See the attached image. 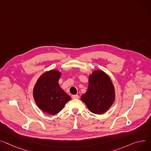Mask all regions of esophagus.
Instances as JSON below:
<instances>
[{
	"label": "esophagus",
	"mask_w": 151,
	"mask_h": 151,
	"mask_svg": "<svg viewBox=\"0 0 151 151\" xmlns=\"http://www.w3.org/2000/svg\"><path fill=\"white\" fill-rule=\"evenodd\" d=\"M72 99H79V96L78 94H75V95H72Z\"/></svg>",
	"instance_id": "1"
}]
</instances>
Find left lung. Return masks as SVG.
Returning a JSON list of instances; mask_svg holds the SVG:
<instances>
[{
  "label": "left lung",
  "mask_w": 151,
  "mask_h": 151,
  "mask_svg": "<svg viewBox=\"0 0 151 151\" xmlns=\"http://www.w3.org/2000/svg\"><path fill=\"white\" fill-rule=\"evenodd\" d=\"M115 97L114 87L110 78L102 70H98L89 76L87 91L81 96V99L91 113L101 114L113 105Z\"/></svg>",
  "instance_id": "8db88e82"
}]
</instances>
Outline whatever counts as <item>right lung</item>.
<instances>
[{
    "mask_svg": "<svg viewBox=\"0 0 151 151\" xmlns=\"http://www.w3.org/2000/svg\"><path fill=\"white\" fill-rule=\"evenodd\" d=\"M61 75V73L57 70L46 72L37 79L33 90L37 106L41 110L51 115L58 114L71 99L59 85Z\"/></svg>",
    "mask_w": 151,
    "mask_h": 151,
    "instance_id": "add662e5",
    "label": "right lung"
}]
</instances>
